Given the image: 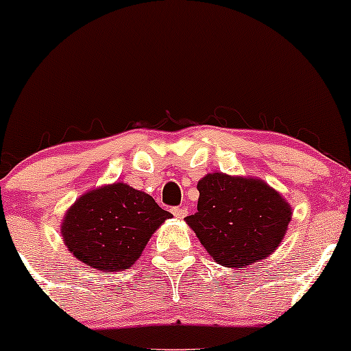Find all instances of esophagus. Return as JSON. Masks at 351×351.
Listing matches in <instances>:
<instances>
[{"label": "esophagus", "instance_id": "1", "mask_svg": "<svg viewBox=\"0 0 351 351\" xmlns=\"http://www.w3.org/2000/svg\"><path fill=\"white\" fill-rule=\"evenodd\" d=\"M171 213L175 215V217H178V219H183V217L188 215V209L184 206L183 208H173Z\"/></svg>", "mask_w": 351, "mask_h": 351}]
</instances>
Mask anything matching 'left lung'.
<instances>
[{
    "label": "left lung",
    "instance_id": "left-lung-1",
    "mask_svg": "<svg viewBox=\"0 0 351 351\" xmlns=\"http://www.w3.org/2000/svg\"><path fill=\"white\" fill-rule=\"evenodd\" d=\"M198 213L184 217L215 263L241 269L279 247L292 208L277 189L254 176L208 173L198 181Z\"/></svg>",
    "mask_w": 351,
    "mask_h": 351
}]
</instances>
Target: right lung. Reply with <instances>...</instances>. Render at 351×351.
Listing matches in <instances>:
<instances>
[{"mask_svg": "<svg viewBox=\"0 0 351 351\" xmlns=\"http://www.w3.org/2000/svg\"><path fill=\"white\" fill-rule=\"evenodd\" d=\"M170 217L150 195L117 181L80 195L64 215L60 236L80 263L119 272L135 264L153 232Z\"/></svg>", "mask_w": 351, "mask_h": 351, "instance_id": "right-lung-1", "label": "right lung"}]
</instances>
